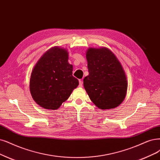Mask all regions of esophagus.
Listing matches in <instances>:
<instances>
[{
  "mask_svg": "<svg viewBox=\"0 0 160 160\" xmlns=\"http://www.w3.org/2000/svg\"><path fill=\"white\" fill-rule=\"evenodd\" d=\"M82 86H83V81H82V80H79V87L82 88Z\"/></svg>",
  "mask_w": 160,
  "mask_h": 160,
  "instance_id": "obj_1",
  "label": "esophagus"
}]
</instances>
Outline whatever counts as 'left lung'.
Returning <instances> with one entry per match:
<instances>
[{
    "label": "left lung",
    "mask_w": 160,
    "mask_h": 160,
    "mask_svg": "<svg viewBox=\"0 0 160 160\" xmlns=\"http://www.w3.org/2000/svg\"><path fill=\"white\" fill-rule=\"evenodd\" d=\"M89 75L84 86L91 101L102 109L117 107L125 99L127 77L121 64L109 49L90 48L86 52Z\"/></svg>",
    "instance_id": "1"
}]
</instances>
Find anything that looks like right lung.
<instances>
[{"label": "right lung", "instance_id": "1", "mask_svg": "<svg viewBox=\"0 0 160 160\" xmlns=\"http://www.w3.org/2000/svg\"><path fill=\"white\" fill-rule=\"evenodd\" d=\"M67 51L55 47L47 51L33 68L29 89L34 101L47 109H57L78 86L68 62Z\"/></svg>", "mask_w": 160, "mask_h": 160}]
</instances>
